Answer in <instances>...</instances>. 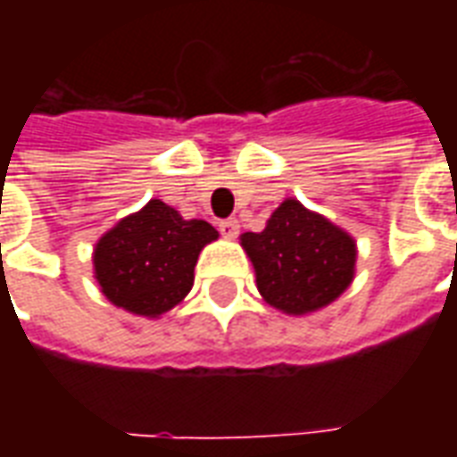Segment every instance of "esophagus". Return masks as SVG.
Masks as SVG:
<instances>
[{"mask_svg":"<svg viewBox=\"0 0 457 457\" xmlns=\"http://www.w3.org/2000/svg\"><path fill=\"white\" fill-rule=\"evenodd\" d=\"M220 235L228 239H235L239 235V222L235 218H228V220H220Z\"/></svg>","mask_w":457,"mask_h":457,"instance_id":"obj_1","label":"esophagus"}]
</instances>
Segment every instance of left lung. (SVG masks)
Masks as SVG:
<instances>
[{"instance_id": "obj_1", "label": "left lung", "mask_w": 457, "mask_h": 457, "mask_svg": "<svg viewBox=\"0 0 457 457\" xmlns=\"http://www.w3.org/2000/svg\"><path fill=\"white\" fill-rule=\"evenodd\" d=\"M239 242L252 259L259 294L288 316L313 313L353 284L354 239L294 198L271 212L262 232H245Z\"/></svg>"}]
</instances>
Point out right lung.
<instances>
[{"instance_id": "1", "label": "right lung", "mask_w": 457, "mask_h": 457, "mask_svg": "<svg viewBox=\"0 0 457 457\" xmlns=\"http://www.w3.org/2000/svg\"><path fill=\"white\" fill-rule=\"evenodd\" d=\"M218 229L205 220H183L161 200L120 220L97 239L95 278L110 303L134 316L159 318L193 288V269Z\"/></svg>"}]
</instances>
